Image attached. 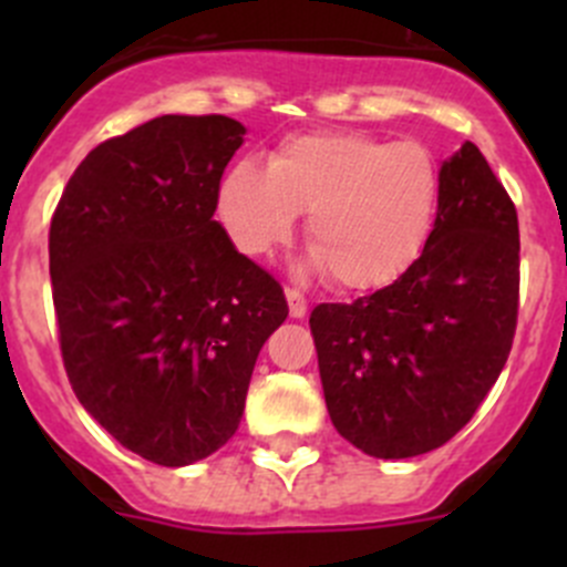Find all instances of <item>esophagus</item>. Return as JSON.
Here are the masks:
<instances>
[{
  "instance_id": "1",
  "label": "esophagus",
  "mask_w": 567,
  "mask_h": 567,
  "mask_svg": "<svg viewBox=\"0 0 567 567\" xmlns=\"http://www.w3.org/2000/svg\"><path fill=\"white\" fill-rule=\"evenodd\" d=\"M285 299H288L290 318H305L307 316V299H305V293H301V290L285 288Z\"/></svg>"
}]
</instances>
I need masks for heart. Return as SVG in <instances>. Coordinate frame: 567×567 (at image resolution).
<instances>
[{"label":"heart","instance_id":"1","mask_svg":"<svg viewBox=\"0 0 567 567\" xmlns=\"http://www.w3.org/2000/svg\"><path fill=\"white\" fill-rule=\"evenodd\" d=\"M439 203L442 164L431 147L364 131L290 136L268 164H233L216 192L221 225L247 255L271 251L307 214L312 260L351 290L398 279L425 249Z\"/></svg>","mask_w":567,"mask_h":567}]
</instances>
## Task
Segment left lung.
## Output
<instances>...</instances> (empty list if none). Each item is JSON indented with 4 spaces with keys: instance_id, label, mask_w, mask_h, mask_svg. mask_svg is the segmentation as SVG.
I'll use <instances>...</instances> for the list:
<instances>
[{
    "instance_id": "left-lung-1",
    "label": "left lung",
    "mask_w": 567,
    "mask_h": 567,
    "mask_svg": "<svg viewBox=\"0 0 567 567\" xmlns=\"http://www.w3.org/2000/svg\"><path fill=\"white\" fill-rule=\"evenodd\" d=\"M518 216L477 145L442 167L422 255L386 288L310 316L326 409L373 458L447 444L499 379L518 320Z\"/></svg>"
}]
</instances>
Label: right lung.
Returning <instances> with one entry per match:
<instances>
[{
	"instance_id": "add662e5",
	"label": "right lung",
	"mask_w": 567,
	"mask_h": 567,
	"mask_svg": "<svg viewBox=\"0 0 567 567\" xmlns=\"http://www.w3.org/2000/svg\"><path fill=\"white\" fill-rule=\"evenodd\" d=\"M244 134L225 114L147 120L93 147L51 216L68 381L104 431L158 466L230 442L257 353L288 318L277 279L214 219Z\"/></svg>"
}]
</instances>
